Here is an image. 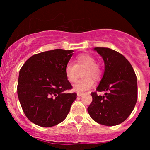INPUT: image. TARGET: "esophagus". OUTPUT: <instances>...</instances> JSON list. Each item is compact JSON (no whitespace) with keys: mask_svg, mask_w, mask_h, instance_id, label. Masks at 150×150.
Instances as JSON below:
<instances>
[{"mask_svg":"<svg viewBox=\"0 0 150 150\" xmlns=\"http://www.w3.org/2000/svg\"><path fill=\"white\" fill-rule=\"evenodd\" d=\"M77 97H81V96L82 95V93H81V92H77Z\"/></svg>","mask_w":150,"mask_h":150,"instance_id":"1","label":"esophagus"}]
</instances>
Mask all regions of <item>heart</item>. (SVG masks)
Wrapping results in <instances>:
<instances>
[{
    "mask_svg": "<svg viewBox=\"0 0 150 150\" xmlns=\"http://www.w3.org/2000/svg\"><path fill=\"white\" fill-rule=\"evenodd\" d=\"M75 64L73 62H68L65 65L64 72L67 79L70 82H75L77 77V69L85 68L82 73L85 77L77 81L73 89L76 92H80L92 89L94 85L92 77L97 79L101 75L100 66L95 63V58L88 53L78 55L75 58Z\"/></svg>",
    "mask_w": 150,
    "mask_h": 150,
    "instance_id": "obj_1",
    "label": "heart"
}]
</instances>
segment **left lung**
<instances>
[{
    "label": "left lung",
    "instance_id": "obj_1",
    "mask_svg": "<svg viewBox=\"0 0 150 150\" xmlns=\"http://www.w3.org/2000/svg\"><path fill=\"white\" fill-rule=\"evenodd\" d=\"M102 57L105 69L92 101L87 108L89 116L99 124L113 126L123 123L133 111L137 99V77L131 64L120 53L104 47L94 49Z\"/></svg>",
    "mask_w": 150,
    "mask_h": 150
}]
</instances>
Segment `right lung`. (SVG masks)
Wrapping results in <instances>:
<instances>
[{
  "mask_svg": "<svg viewBox=\"0 0 150 150\" xmlns=\"http://www.w3.org/2000/svg\"><path fill=\"white\" fill-rule=\"evenodd\" d=\"M73 50L54 49L34 55L20 70L19 101L27 118L39 126L48 128L61 123L76 99V93L65 75V65Z\"/></svg>",
  "mask_w": 150,
  "mask_h": 150,
  "instance_id": "add662e5",
  "label": "right lung"
}]
</instances>
